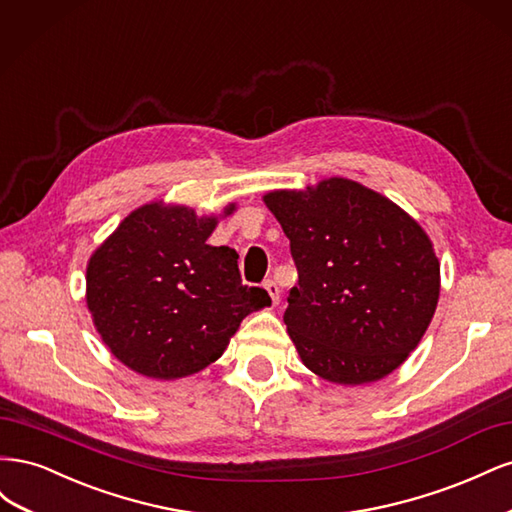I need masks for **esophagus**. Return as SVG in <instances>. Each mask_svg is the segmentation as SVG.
I'll list each match as a JSON object with an SVG mask.
<instances>
[{"label":"esophagus","instance_id":"obj_1","mask_svg":"<svg viewBox=\"0 0 512 512\" xmlns=\"http://www.w3.org/2000/svg\"><path fill=\"white\" fill-rule=\"evenodd\" d=\"M265 290L269 292V297L273 301V305H277V301H280V288H277V284L273 280H267L265 282Z\"/></svg>","mask_w":512,"mask_h":512}]
</instances>
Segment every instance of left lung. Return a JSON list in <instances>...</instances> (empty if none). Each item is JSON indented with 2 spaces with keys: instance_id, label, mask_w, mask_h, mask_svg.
<instances>
[{
  "instance_id": "obj_1",
  "label": "left lung",
  "mask_w": 512,
  "mask_h": 512,
  "mask_svg": "<svg viewBox=\"0 0 512 512\" xmlns=\"http://www.w3.org/2000/svg\"><path fill=\"white\" fill-rule=\"evenodd\" d=\"M265 203L299 273L284 322L305 367L337 384L391 374L438 305L440 265L423 228L348 179L271 192Z\"/></svg>"
}]
</instances>
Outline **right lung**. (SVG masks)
<instances>
[{
  "label": "right lung",
  "instance_id": "obj_1",
  "mask_svg": "<svg viewBox=\"0 0 512 512\" xmlns=\"http://www.w3.org/2000/svg\"><path fill=\"white\" fill-rule=\"evenodd\" d=\"M215 224L188 207L145 205L91 256L89 312L104 344L138 374H196L222 356L247 314L271 303L265 288L241 282L235 250L207 243Z\"/></svg>",
  "mask_w": 512,
  "mask_h": 512
}]
</instances>
